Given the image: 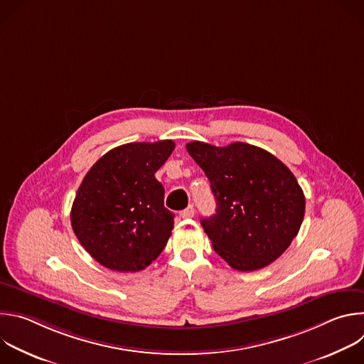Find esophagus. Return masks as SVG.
<instances>
[{
    "instance_id": "34e87169",
    "label": "esophagus",
    "mask_w": 364,
    "mask_h": 364,
    "mask_svg": "<svg viewBox=\"0 0 364 364\" xmlns=\"http://www.w3.org/2000/svg\"><path fill=\"white\" fill-rule=\"evenodd\" d=\"M180 216L183 218V219H191L193 216H194V205L193 204H190L187 209H184L181 213H180Z\"/></svg>"
}]
</instances>
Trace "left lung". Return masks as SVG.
<instances>
[{"instance_id":"1","label":"left lung","mask_w":364,"mask_h":364,"mask_svg":"<svg viewBox=\"0 0 364 364\" xmlns=\"http://www.w3.org/2000/svg\"><path fill=\"white\" fill-rule=\"evenodd\" d=\"M186 148L216 198V215L201 219L216 253L237 271L268 267L304 220L305 197L295 176L275 155L250 144L193 141Z\"/></svg>"}]
</instances>
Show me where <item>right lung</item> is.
I'll list each match as a JSON object with an SVG mask.
<instances>
[{
    "label": "right lung",
    "mask_w": 364,
    "mask_h": 364,
    "mask_svg": "<svg viewBox=\"0 0 364 364\" xmlns=\"http://www.w3.org/2000/svg\"><path fill=\"white\" fill-rule=\"evenodd\" d=\"M176 144L129 142L108 151L85 176L70 212L76 237L108 269L136 272L155 261L174 228L155 173Z\"/></svg>",
    "instance_id": "obj_1"
}]
</instances>
